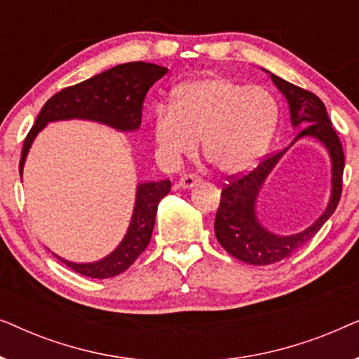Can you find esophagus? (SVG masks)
I'll use <instances>...</instances> for the list:
<instances>
[{
    "instance_id": "34e87169",
    "label": "esophagus",
    "mask_w": 359,
    "mask_h": 359,
    "mask_svg": "<svg viewBox=\"0 0 359 359\" xmlns=\"http://www.w3.org/2000/svg\"><path fill=\"white\" fill-rule=\"evenodd\" d=\"M198 183H201V176H198L196 173H188V175H183L178 181V186L180 188H193V186H196Z\"/></svg>"
}]
</instances>
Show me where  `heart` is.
I'll return each mask as SVG.
<instances>
[{
  "instance_id": "b5f03b06",
  "label": "heart",
  "mask_w": 359,
  "mask_h": 359,
  "mask_svg": "<svg viewBox=\"0 0 359 359\" xmlns=\"http://www.w3.org/2000/svg\"><path fill=\"white\" fill-rule=\"evenodd\" d=\"M278 102L262 86H247L229 76L186 81L158 107L151 122L156 154L178 165L198 149L222 173H240L262 158L278 126Z\"/></svg>"
}]
</instances>
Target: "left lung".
I'll use <instances>...</instances> for the list:
<instances>
[{"instance_id":"left-lung-1","label":"left lung","mask_w":359,"mask_h":359,"mask_svg":"<svg viewBox=\"0 0 359 359\" xmlns=\"http://www.w3.org/2000/svg\"><path fill=\"white\" fill-rule=\"evenodd\" d=\"M271 80L278 90L286 96L292 126L301 127L294 142L301 137H316L327 147L332 158V198L327 209L311 227L301 233L281 237L262 227L255 214V203L269 171L274 168V165L287 149L271 156H264L250 171L229 176V183L224 184L222 193H220V204L215 214V237L233 258L248 264H257V266L273 264L289 258L297 248L313 238V235L322 229V225L335 212L340 203L343 170H345L341 142L328 119L325 104L320 101V97L276 75H271Z\"/></svg>"}]
</instances>
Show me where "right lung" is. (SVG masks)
<instances>
[{
    "instance_id": "add662e5",
    "label": "right lung",
    "mask_w": 359,
    "mask_h": 359,
    "mask_svg": "<svg viewBox=\"0 0 359 359\" xmlns=\"http://www.w3.org/2000/svg\"><path fill=\"white\" fill-rule=\"evenodd\" d=\"M168 68L147 62L122 63L100 73L78 85L63 88L53 95L39 112L36 124L24 139L19 173L34 137L47 122L62 119H88L102 122L117 130H137L142 122V111L147 93L155 81L166 75ZM170 180L158 183H144L137 188L134 214L124 240L109 257L96 263H72L57 255L60 262L73 271L88 278L106 279L124 273L139 258L151 238L155 215L160 201L170 193Z\"/></svg>"
}]
</instances>
